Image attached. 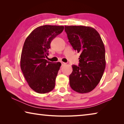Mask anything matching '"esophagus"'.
<instances>
[{"mask_svg": "<svg viewBox=\"0 0 124 124\" xmlns=\"http://www.w3.org/2000/svg\"><path fill=\"white\" fill-rule=\"evenodd\" d=\"M61 63L62 66H64L65 64H66V63H64V62H61Z\"/></svg>", "mask_w": 124, "mask_h": 124, "instance_id": "34e87169", "label": "esophagus"}]
</instances>
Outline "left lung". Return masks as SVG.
<instances>
[{"instance_id": "8db88e82", "label": "left lung", "mask_w": 124, "mask_h": 124, "mask_svg": "<svg viewBox=\"0 0 124 124\" xmlns=\"http://www.w3.org/2000/svg\"><path fill=\"white\" fill-rule=\"evenodd\" d=\"M69 42L80 54L79 66L72 65L70 84L74 91L88 93L100 83L106 68L104 44L99 33L91 27L64 26Z\"/></svg>"}]
</instances>
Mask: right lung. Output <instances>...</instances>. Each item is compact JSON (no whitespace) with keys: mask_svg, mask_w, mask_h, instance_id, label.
Returning <instances> with one entry per match:
<instances>
[{"mask_svg":"<svg viewBox=\"0 0 124 124\" xmlns=\"http://www.w3.org/2000/svg\"><path fill=\"white\" fill-rule=\"evenodd\" d=\"M64 26L44 25L37 27L24 41L20 66L27 82L37 93H45L54 89L60 62L45 59L51 41L61 33Z\"/></svg>","mask_w":124,"mask_h":124,"instance_id":"right-lung-1","label":"right lung"}]
</instances>
